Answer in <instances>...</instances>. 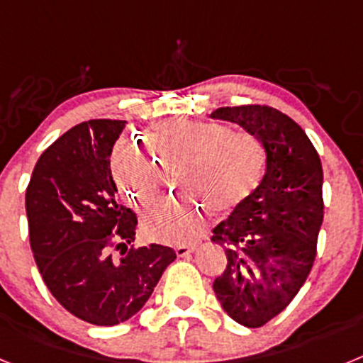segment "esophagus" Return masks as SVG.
I'll return each mask as SVG.
<instances>
[{"instance_id":"1","label":"esophagus","mask_w":363,"mask_h":363,"mask_svg":"<svg viewBox=\"0 0 363 363\" xmlns=\"http://www.w3.org/2000/svg\"><path fill=\"white\" fill-rule=\"evenodd\" d=\"M194 249H196V245H178L174 249V251H176V255L179 256V258H184V256L191 255V252L194 251Z\"/></svg>"}]
</instances>
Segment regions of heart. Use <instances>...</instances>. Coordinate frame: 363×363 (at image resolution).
<instances>
[{
	"label": "heart",
	"mask_w": 363,
	"mask_h": 363,
	"mask_svg": "<svg viewBox=\"0 0 363 363\" xmlns=\"http://www.w3.org/2000/svg\"><path fill=\"white\" fill-rule=\"evenodd\" d=\"M149 143L165 163H187L182 185L213 213L236 209L258 187L265 149L258 138L216 121H182L150 130ZM142 142L123 138L111 156L114 182L134 207H147L160 194L162 165ZM205 223L203 207L192 198L169 200L147 213L142 230L160 243H187Z\"/></svg>",
	"instance_id": "b5f03b06"
}]
</instances>
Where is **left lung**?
I'll return each instance as SVG.
<instances>
[{
  "mask_svg": "<svg viewBox=\"0 0 363 363\" xmlns=\"http://www.w3.org/2000/svg\"><path fill=\"white\" fill-rule=\"evenodd\" d=\"M264 143L265 174L251 196L213 229L227 265L213 289L223 311L245 327L281 313L306 284L323 221L320 156L300 125L267 105L220 107Z\"/></svg>",
  "mask_w": 363,
  "mask_h": 363,
  "instance_id": "8db88e82",
  "label": "left lung"
}]
</instances>
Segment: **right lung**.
I'll use <instances>...</instances> for the list:
<instances>
[{"label":"right lung","mask_w":363,"mask_h":363,"mask_svg":"<svg viewBox=\"0 0 363 363\" xmlns=\"http://www.w3.org/2000/svg\"><path fill=\"white\" fill-rule=\"evenodd\" d=\"M125 123L91 120L67 130L40 156L25 194L30 249L45 285L92 325L134 316L176 258L158 243L127 247L138 218L116 201L111 174L112 147Z\"/></svg>","instance_id":"obj_1"}]
</instances>
